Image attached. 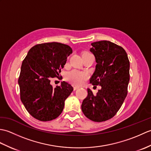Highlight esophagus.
Segmentation results:
<instances>
[{"instance_id": "1", "label": "esophagus", "mask_w": 151, "mask_h": 151, "mask_svg": "<svg viewBox=\"0 0 151 151\" xmlns=\"http://www.w3.org/2000/svg\"><path fill=\"white\" fill-rule=\"evenodd\" d=\"M78 88H79V87H78V86H74V87H73L74 90H76V89H78Z\"/></svg>"}]
</instances>
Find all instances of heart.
Returning <instances> with one entry per match:
<instances>
[{
  "mask_svg": "<svg viewBox=\"0 0 151 151\" xmlns=\"http://www.w3.org/2000/svg\"><path fill=\"white\" fill-rule=\"evenodd\" d=\"M87 53V52H84ZM65 78L68 82L74 85L80 86L88 78L87 73L79 71L78 70L73 69L67 73Z\"/></svg>",
  "mask_w": 151,
  "mask_h": 151,
  "instance_id": "obj_1",
  "label": "heart"
}]
</instances>
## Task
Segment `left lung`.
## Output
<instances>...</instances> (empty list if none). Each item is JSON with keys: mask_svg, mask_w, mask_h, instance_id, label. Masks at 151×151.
<instances>
[{"mask_svg": "<svg viewBox=\"0 0 151 151\" xmlns=\"http://www.w3.org/2000/svg\"><path fill=\"white\" fill-rule=\"evenodd\" d=\"M91 45L97 65L89 81L93 86H101V89L95 95L88 88L81 107L86 117L102 122L117 114L127 97L130 62L123 48L111 41H99Z\"/></svg>", "mask_w": 151, "mask_h": 151, "instance_id": "obj_1", "label": "left lung"}]
</instances>
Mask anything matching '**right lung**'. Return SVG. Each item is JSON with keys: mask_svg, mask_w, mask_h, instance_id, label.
I'll return each mask as SVG.
<instances>
[{"mask_svg": "<svg viewBox=\"0 0 151 151\" xmlns=\"http://www.w3.org/2000/svg\"><path fill=\"white\" fill-rule=\"evenodd\" d=\"M72 52L71 48L65 44L41 43L32 47L22 61L18 79L21 100L36 119L51 121L62 112L64 102L73 88L63 81L54 88L50 82L51 78L59 77Z\"/></svg>", "mask_w": 151, "mask_h": 151, "instance_id": "obj_1", "label": "right lung"}]
</instances>
